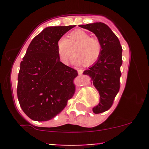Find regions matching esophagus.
I'll return each instance as SVG.
<instances>
[{
  "label": "esophagus",
  "mask_w": 149,
  "mask_h": 149,
  "mask_svg": "<svg viewBox=\"0 0 149 149\" xmlns=\"http://www.w3.org/2000/svg\"><path fill=\"white\" fill-rule=\"evenodd\" d=\"M77 71H78V73H79V75H81L82 73H83L84 70H81V69H79V70H78Z\"/></svg>",
  "instance_id": "obj_1"
}]
</instances>
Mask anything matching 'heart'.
I'll return each mask as SVG.
<instances>
[{"mask_svg": "<svg viewBox=\"0 0 149 149\" xmlns=\"http://www.w3.org/2000/svg\"><path fill=\"white\" fill-rule=\"evenodd\" d=\"M57 52L61 62L68 64L73 49L72 61L76 65L83 63L88 66L97 62L102 52V42L83 30H75L68 35V39L61 37L57 42Z\"/></svg>", "mask_w": 149, "mask_h": 149, "instance_id": "heart-1", "label": "heart"}]
</instances>
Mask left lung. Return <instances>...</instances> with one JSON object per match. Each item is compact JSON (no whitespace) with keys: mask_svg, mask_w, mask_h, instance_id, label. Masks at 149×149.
I'll return each mask as SVG.
<instances>
[{"mask_svg":"<svg viewBox=\"0 0 149 149\" xmlns=\"http://www.w3.org/2000/svg\"><path fill=\"white\" fill-rule=\"evenodd\" d=\"M79 26L94 33L102 45L101 56L83 73L91 78V83L99 91L100 103L92 110L94 113L100 114L112 107L119 91L123 49L118 37L105 24L96 22Z\"/></svg>","mask_w":149,"mask_h":149,"instance_id":"obj_1","label":"left lung"}]
</instances>
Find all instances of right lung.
Masks as SVG:
<instances>
[{"instance_id": "add662e5", "label": "right lung", "mask_w": 149, "mask_h": 149, "mask_svg": "<svg viewBox=\"0 0 149 149\" xmlns=\"http://www.w3.org/2000/svg\"><path fill=\"white\" fill-rule=\"evenodd\" d=\"M76 25L48 26L29 45L20 64L17 96L22 110L33 120L47 121L67 105L75 93L77 70L61 62L57 42Z\"/></svg>"}]
</instances>
